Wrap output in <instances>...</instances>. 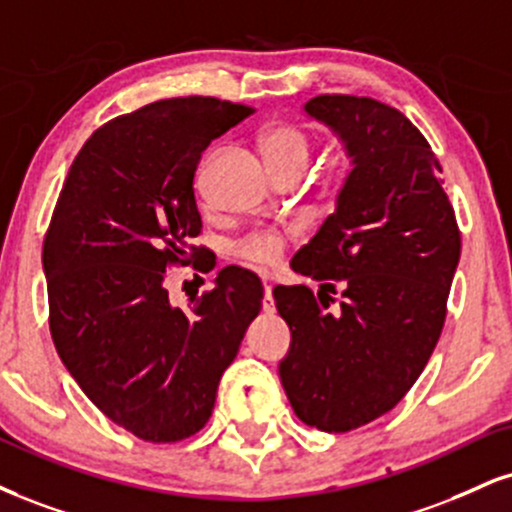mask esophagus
I'll return each instance as SVG.
<instances>
[{"mask_svg": "<svg viewBox=\"0 0 512 512\" xmlns=\"http://www.w3.org/2000/svg\"><path fill=\"white\" fill-rule=\"evenodd\" d=\"M262 310L267 315H274V295H272V283L264 281V300H262Z\"/></svg>", "mask_w": 512, "mask_h": 512, "instance_id": "esophagus-1", "label": "esophagus"}]
</instances>
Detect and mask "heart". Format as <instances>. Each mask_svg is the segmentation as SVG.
<instances>
[{
    "label": "heart",
    "mask_w": 512,
    "mask_h": 512,
    "mask_svg": "<svg viewBox=\"0 0 512 512\" xmlns=\"http://www.w3.org/2000/svg\"><path fill=\"white\" fill-rule=\"evenodd\" d=\"M264 152H267L269 164L274 166L279 178L295 174V171L307 174L312 157H315V140L300 126L283 123V126H276L264 135ZM197 195H200V200L205 197L202 183H197ZM283 250H286V236L276 231H252L250 236L238 240L236 257L250 267L272 269L281 262Z\"/></svg>",
    "instance_id": "heart-1"
}]
</instances>
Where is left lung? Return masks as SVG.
<instances>
[{"label": "left lung", "instance_id": "obj_1", "mask_svg": "<svg viewBox=\"0 0 512 512\" xmlns=\"http://www.w3.org/2000/svg\"><path fill=\"white\" fill-rule=\"evenodd\" d=\"M305 112L346 143L353 171L291 264L319 291L274 288L293 336L279 377L300 420L338 434L396 408L422 374L446 322L460 229L439 159L408 116L355 95L312 97Z\"/></svg>", "mask_w": 512, "mask_h": 512}]
</instances>
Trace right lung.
I'll use <instances>...</instances> for the list:
<instances>
[{"instance_id": "add662e5", "label": "right lung", "mask_w": 512, "mask_h": 512, "mask_svg": "<svg viewBox=\"0 0 512 512\" xmlns=\"http://www.w3.org/2000/svg\"><path fill=\"white\" fill-rule=\"evenodd\" d=\"M255 109L171 97L116 116L73 159L42 245L49 331L71 377L114 424L150 443L205 427L221 374L260 315L264 288L226 267L181 310L166 267L209 272L193 178L200 155ZM198 264L195 265L194 262Z\"/></svg>"}]
</instances>
